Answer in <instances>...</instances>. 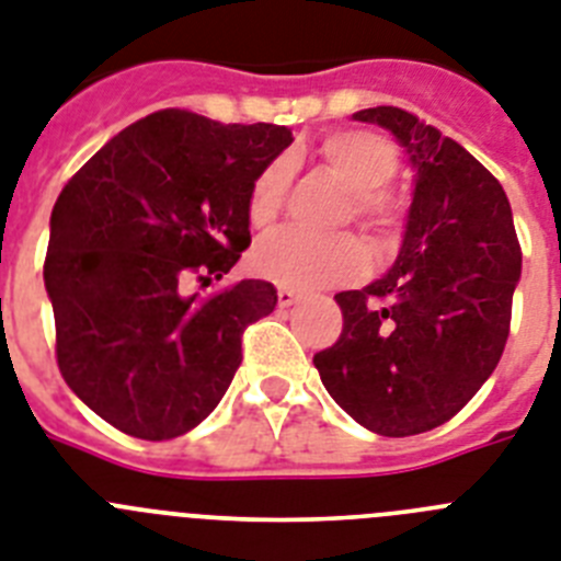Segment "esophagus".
<instances>
[{"label":"esophagus","instance_id":"obj_1","mask_svg":"<svg viewBox=\"0 0 561 561\" xmlns=\"http://www.w3.org/2000/svg\"><path fill=\"white\" fill-rule=\"evenodd\" d=\"M276 299H279L282 308H288V305H294L296 299H299V294H296L294 288H279L276 290Z\"/></svg>","mask_w":561,"mask_h":561}]
</instances>
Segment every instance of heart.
Listing matches in <instances>:
<instances>
[{"label": "heart", "instance_id": "obj_1", "mask_svg": "<svg viewBox=\"0 0 561 561\" xmlns=\"http://www.w3.org/2000/svg\"><path fill=\"white\" fill-rule=\"evenodd\" d=\"M324 168L351 187L347 216L368 230L374 242L385 244L397 237L399 205L385 187L399 171V148L393 139L376 130H336L319 145ZM290 168L285 159L267 162L253 179L248 193V222L253 228H271L282 214L288 196ZM253 271L282 288H328L359 279L368 265L365 248L353 233L310 237L302 230L285 228L253 248Z\"/></svg>", "mask_w": 561, "mask_h": 561}]
</instances>
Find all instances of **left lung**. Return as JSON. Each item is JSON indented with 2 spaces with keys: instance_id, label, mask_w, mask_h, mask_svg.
<instances>
[{
  "instance_id": "1",
  "label": "left lung",
  "mask_w": 561,
  "mask_h": 561,
  "mask_svg": "<svg viewBox=\"0 0 561 561\" xmlns=\"http://www.w3.org/2000/svg\"><path fill=\"white\" fill-rule=\"evenodd\" d=\"M353 119L408 148L416 191L397 265L336 294L342 333L313 365L359 425L413 436L454 419L502 359L522 248L499 179L462 145L393 105Z\"/></svg>"
}]
</instances>
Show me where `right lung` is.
Returning a JSON list of instances; mask_svg holds the SVG:
<instances>
[{
	"instance_id": "obj_1",
	"label": "right lung",
	"mask_w": 561,
	"mask_h": 561,
	"mask_svg": "<svg viewBox=\"0 0 561 561\" xmlns=\"http://www.w3.org/2000/svg\"><path fill=\"white\" fill-rule=\"evenodd\" d=\"M294 142L282 125H222L164 107L113 136L62 187L45 288L56 365L116 431L176 439L214 411L242 362V333L276 288L222 279L251 244L248 193Z\"/></svg>"
}]
</instances>
